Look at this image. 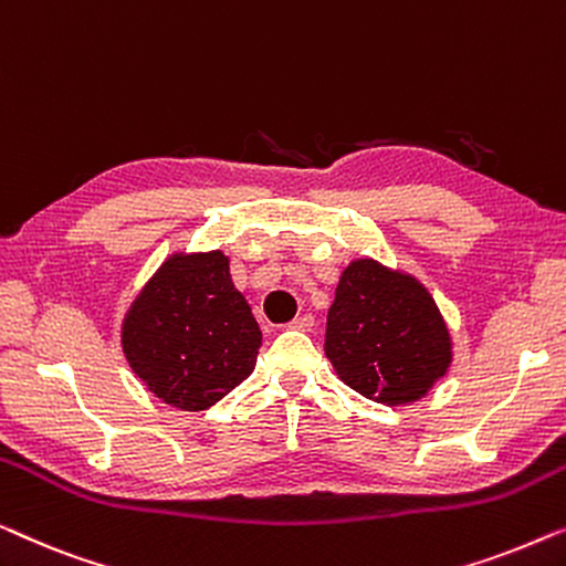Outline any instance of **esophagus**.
Listing matches in <instances>:
<instances>
[{
    "label": "esophagus",
    "instance_id": "34e87169",
    "mask_svg": "<svg viewBox=\"0 0 566 566\" xmlns=\"http://www.w3.org/2000/svg\"><path fill=\"white\" fill-rule=\"evenodd\" d=\"M313 325H315V317L313 315H300V317H294V321L290 323V328L307 333V331H313Z\"/></svg>",
    "mask_w": 566,
    "mask_h": 566
}]
</instances>
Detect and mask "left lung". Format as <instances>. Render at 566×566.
Returning <instances> with one entry per match:
<instances>
[{
  "mask_svg": "<svg viewBox=\"0 0 566 566\" xmlns=\"http://www.w3.org/2000/svg\"><path fill=\"white\" fill-rule=\"evenodd\" d=\"M325 356L344 385L395 408L431 392L453 361V340L423 282L361 256L338 276Z\"/></svg>",
  "mask_w": 566,
  "mask_h": 566,
  "instance_id": "1",
  "label": "left lung"
}]
</instances>
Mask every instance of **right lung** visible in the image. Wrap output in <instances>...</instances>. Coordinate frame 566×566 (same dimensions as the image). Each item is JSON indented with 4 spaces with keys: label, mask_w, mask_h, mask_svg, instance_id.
Instances as JSON below:
<instances>
[{
    "label": "right lung",
    "mask_w": 566,
    "mask_h": 566,
    "mask_svg": "<svg viewBox=\"0 0 566 566\" xmlns=\"http://www.w3.org/2000/svg\"><path fill=\"white\" fill-rule=\"evenodd\" d=\"M120 346L148 392L200 412L253 371L261 331L226 253L174 251L127 307Z\"/></svg>",
    "instance_id": "1"
}]
</instances>
